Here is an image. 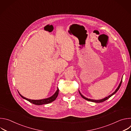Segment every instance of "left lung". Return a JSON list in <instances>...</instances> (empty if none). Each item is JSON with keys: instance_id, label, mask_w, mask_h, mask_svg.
<instances>
[{"instance_id": "1", "label": "left lung", "mask_w": 131, "mask_h": 131, "mask_svg": "<svg viewBox=\"0 0 131 131\" xmlns=\"http://www.w3.org/2000/svg\"><path fill=\"white\" fill-rule=\"evenodd\" d=\"M122 81V79H121V81H120V83H119V84L118 88H117L116 89V90H115V91L114 92H113V93H112L111 94L109 95V96H107V97H105L104 99H102V100H92V99H88V98L84 97V96L81 94V93H80V92L79 91V93H80V95L81 96V97H82L83 99H84V100H87V101H90V102H94V103H102V102H103L105 101L106 100H108L109 98H110L111 96H112L113 95H114V94H115V93H116L118 91V90L119 89V88H120V86H121V85Z\"/></svg>"}]
</instances>
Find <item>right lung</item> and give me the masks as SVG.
<instances>
[{
	"instance_id": "right-lung-1",
	"label": "right lung",
	"mask_w": 131,
	"mask_h": 131,
	"mask_svg": "<svg viewBox=\"0 0 131 131\" xmlns=\"http://www.w3.org/2000/svg\"><path fill=\"white\" fill-rule=\"evenodd\" d=\"M59 88H58V89L55 92L54 94L51 96L50 97L47 98V99H42V100H30L28 99H27L24 96H23L21 94H20L19 93L20 95L24 99L27 100V101L29 102L30 103L35 104V105H44V104H49L52 102H53L54 101H55L56 100V99L57 98L58 94H59ZM19 93V92H18Z\"/></svg>"
}]
</instances>
